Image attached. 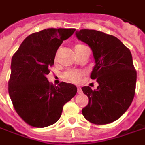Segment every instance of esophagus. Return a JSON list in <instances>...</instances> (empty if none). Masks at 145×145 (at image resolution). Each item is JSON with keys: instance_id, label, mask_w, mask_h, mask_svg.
<instances>
[{"instance_id": "esophagus-1", "label": "esophagus", "mask_w": 145, "mask_h": 145, "mask_svg": "<svg viewBox=\"0 0 145 145\" xmlns=\"http://www.w3.org/2000/svg\"><path fill=\"white\" fill-rule=\"evenodd\" d=\"M77 92H78V93H82V89H81L80 87H78L77 88Z\"/></svg>"}]
</instances>
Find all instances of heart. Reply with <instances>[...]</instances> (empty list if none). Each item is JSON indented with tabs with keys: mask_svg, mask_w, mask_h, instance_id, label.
<instances>
[{
	"mask_svg": "<svg viewBox=\"0 0 145 145\" xmlns=\"http://www.w3.org/2000/svg\"><path fill=\"white\" fill-rule=\"evenodd\" d=\"M74 51H75V53L77 54V56H79L81 52L86 49L87 47H85L84 45L83 44H76L74 46ZM58 51L56 52L55 55V59L56 60L57 58V56H58ZM84 75V74L80 71H66L65 73H64L63 74V78H64L65 80L69 81V82H72V83H78L79 81L80 80L82 76Z\"/></svg>",
	"mask_w": 145,
	"mask_h": 145,
	"instance_id": "heart-1",
	"label": "heart"
}]
</instances>
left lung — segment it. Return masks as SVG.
I'll return each mask as SVG.
<instances>
[{
    "mask_svg": "<svg viewBox=\"0 0 145 145\" xmlns=\"http://www.w3.org/2000/svg\"><path fill=\"white\" fill-rule=\"evenodd\" d=\"M75 35L92 49L95 65L90 77L98 84L94 90L82 87L89 98L82 113L91 123H112L127 111L135 96L136 71L131 51L117 38L100 31L81 29Z\"/></svg>",
    "mask_w": 145,
    "mask_h": 145,
    "instance_id": "1",
    "label": "left lung"
}]
</instances>
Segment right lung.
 Segmentation results:
<instances>
[{
    "label": "right lung",
    "mask_w": 145,
    "mask_h": 145,
    "mask_svg": "<svg viewBox=\"0 0 145 145\" xmlns=\"http://www.w3.org/2000/svg\"><path fill=\"white\" fill-rule=\"evenodd\" d=\"M75 29H47L23 41L11 61L9 94L14 107L30 125L42 128L56 123L63 106L77 93L72 84L58 86L47 80L57 49Z\"/></svg>",
    "instance_id": "right-lung-1"
}]
</instances>
